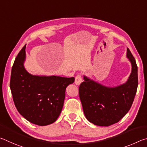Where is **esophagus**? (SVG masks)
<instances>
[{
	"label": "esophagus",
	"instance_id": "1",
	"mask_svg": "<svg viewBox=\"0 0 147 147\" xmlns=\"http://www.w3.org/2000/svg\"><path fill=\"white\" fill-rule=\"evenodd\" d=\"M83 82V79H82V77L81 75H77L75 78V82H74V83H75L76 85L77 86H79L80 84L82 82Z\"/></svg>",
	"mask_w": 147,
	"mask_h": 147
}]
</instances>
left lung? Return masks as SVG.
Instances as JSON below:
<instances>
[{
	"label": "left lung",
	"mask_w": 147,
	"mask_h": 147,
	"mask_svg": "<svg viewBox=\"0 0 147 147\" xmlns=\"http://www.w3.org/2000/svg\"><path fill=\"white\" fill-rule=\"evenodd\" d=\"M126 57L131 72L127 81L110 88L84 76L79 87V96L86 119L95 125L108 126L118 123L130 110L138 86V66L130 50Z\"/></svg>",
	"instance_id": "left-lung-1"
}]
</instances>
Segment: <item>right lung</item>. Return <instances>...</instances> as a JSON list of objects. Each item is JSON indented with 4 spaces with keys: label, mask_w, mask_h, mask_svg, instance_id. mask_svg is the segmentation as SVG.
Segmentation results:
<instances>
[{
    "label": "right lung",
    "mask_w": 147,
    "mask_h": 147,
    "mask_svg": "<svg viewBox=\"0 0 147 147\" xmlns=\"http://www.w3.org/2000/svg\"><path fill=\"white\" fill-rule=\"evenodd\" d=\"M26 45L15 59L10 89L17 111L27 121L39 126L54 123L63 108L65 89L74 77L32 75L24 66Z\"/></svg>",
    "instance_id": "add662e5"
}]
</instances>
